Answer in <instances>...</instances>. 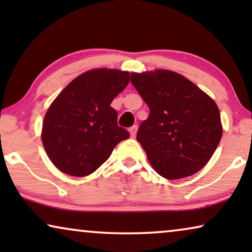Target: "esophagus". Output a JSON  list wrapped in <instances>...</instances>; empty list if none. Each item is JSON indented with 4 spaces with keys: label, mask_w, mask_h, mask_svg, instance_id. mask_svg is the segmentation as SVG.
Instances as JSON below:
<instances>
[{
    "label": "esophagus",
    "mask_w": 252,
    "mask_h": 252,
    "mask_svg": "<svg viewBox=\"0 0 252 252\" xmlns=\"http://www.w3.org/2000/svg\"><path fill=\"white\" fill-rule=\"evenodd\" d=\"M136 130H137V127H136V126H132V127H130V128H129L130 136H132V137L135 136V134H136Z\"/></svg>",
    "instance_id": "34e87169"
}]
</instances>
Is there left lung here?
I'll return each instance as SVG.
<instances>
[{
  "mask_svg": "<svg viewBox=\"0 0 252 252\" xmlns=\"http://www.w3.org/2000/svg\"><path fill=\"white\" fill-rule=\"evenodd\" d=\"M130 82L150 110L136 139L155 171L175 180L204 167L222 135L216 102L173 71L132 73Z\"/></svg>",
  "mask_w": 252,
  "mask_h": 252,
  "instance_id": "1",
  "label": "left lung"
}]
</instances>
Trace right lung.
<instances>
[{"label":"right lung","mask_w":252,"mask_h":252,"mask_svg":"<svg viewBox=\"0 0 252 252\" xmlns=\"http://www.w3.org/2000/svg\"><path fill=\"white\" fill-rule=\"evenodd\" d=\"M129 82V72L96 68L72 80L44 116L41 139L58 170L73 177L93 173L123 140L118 113L110 106Z\"/></svg>","instance_id":"add662e5"}]
</instances>
